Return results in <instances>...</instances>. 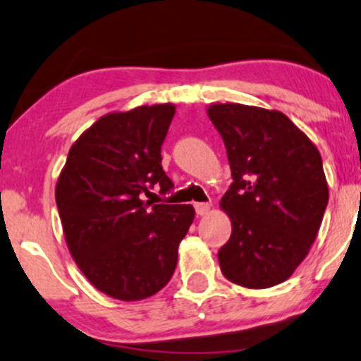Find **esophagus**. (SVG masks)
<instances>
[{
    "label": "esophagus",
    "instance_id": "34e87169",
    "mask_svg": "<svg viewBox=\"0 0 361 361\" xmlns=\"http://www.w3.org/2000/svg\"><path fill=\"white\" fill-rule=\"evenodd\" d=\"M193 207H195V212L198 215H205L210 210V204H205V202H198V204H195Z\"/></svg>",
    "mask_w": 361,
    "mask_h": 361
}]
</instances>
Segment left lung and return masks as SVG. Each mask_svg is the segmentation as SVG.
Returning <instances> with one entry per match:
<instances>
[{
    "label": "left lung",
    "instance_id": "obj_1",
    "mask_svg": "<svg viewBox=\"0 0 361 361\" xmlns=\"http://www.w3.org/2000/svg\"><path fill=\"white\" fill-rule=\"evenodd\" d=\"M209 117L233 175L221 200L233 222L217 255L221 270L241 287L279 285L307 256L321 227L329 198L321 154L281 111L217 103Z\"/></svg>",
    "mask_w": 361,
    "mask_h": 361
}]
</instances>
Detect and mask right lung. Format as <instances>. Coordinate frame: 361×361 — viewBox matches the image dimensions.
<instances>
[{
	"mask_svg": "<svg viewBox=\"0 0 361 361\" xmlns=\"http://www.w3.org/2000/svg\"><path fill=\"white\" fill-rule=\"evenodd\" d=\"M175 106H137L94 122L68 154L56 186L66 243L85 276L118 300L154 295L171 280L192 205L142 202L175 188L161 146Z\"/></svg>",
	"mask_w": 361,
	"mask_h": 361,
	"instance_id": "right-lung-1",
	"label": "right lung"
}]
</instances>
